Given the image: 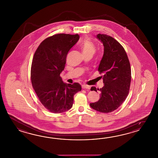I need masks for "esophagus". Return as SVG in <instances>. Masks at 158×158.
Here are the masks:
<instances>
[{
    "label": "esophagus",
    "instance_id": "34e87169",
    "mask_svg": "<svg viewBox=\"0 0 158 158\" xmlns=\"http://www.w3.org/2000/svg\"><path fill=\"white\" fill-rule=\"evenodd\" d=\"M82 87L84 89H90V86L86 85H82Z\"/></svg>",
    "mask_w": 158,
    "mask_h": 158
}]
</instances>
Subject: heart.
Wrapping results in <instances>:
<instances>
[{
    "instance_id": "b5f03b06",
    "label": "heart",
    "mask_w": 158,
    "mask_h": 158,
    "mask_svg": "<svg viewBox=\"0 0 158 158\" xmlns=\"http://www.w3.org/2000/svg\"><path fill=\"white\" fill-rule=\"evenodd\" d=\"M80 47L84 55H93L96 50V47L94 42H92L88 38H85L84 40L81 42Z\"/></svg>"
}]
</instances>
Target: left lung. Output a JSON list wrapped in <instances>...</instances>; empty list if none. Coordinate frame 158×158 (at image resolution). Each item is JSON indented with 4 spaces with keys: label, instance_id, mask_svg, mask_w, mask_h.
<instances>
[{
    "label": "left lung",
    "instance_id": "left-lung-1",
    "mask_svg": "<svg viewBox=\"0 0 158 158\" xmlns=\"http://www.w3.org/2000/svg\"><path fill=\"white\" fill-rule=\"evenodd\" d=\"M97 38L104 46V54L98 71L104 74V86L100 89L91 87V91H101V98L90 105L96 111L107 114L117 110L127 97L131 82V68L121 44L106 34H98Z\"/></svg>",
    "mask_w": 158,
    "mask_h": 158
}]
</instances>
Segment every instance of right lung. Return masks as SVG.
Instances as JSON below:
<instances>
[{
    "mask_svg": "<svg viewBox=\"0 0 158 158\" xmlns=\"http://www.w3.org/2000/svg\"><path fill=\"white\" fill-rule=\"evenodd\" d=\"M79 38L78 34H55L43 40L34 55L30 73L32 86L40 103L54 114L69 110L74 95L81 90L78 83L65 84L60 76L68 51Z\"/></svg>",
    "mask_w": 158,
    "mask_h": 158,
    "instance_id": "obj_1",
    "label": "right lung"
}]
</instances>
